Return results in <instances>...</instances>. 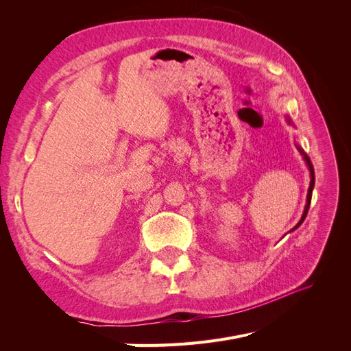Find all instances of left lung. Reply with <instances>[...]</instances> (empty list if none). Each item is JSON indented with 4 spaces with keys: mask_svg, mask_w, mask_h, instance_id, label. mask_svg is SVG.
I'll return each mask as SVG.
<instances>
[{
    "mask_svg": "<svg viewBox=\"0 0 351 351\" xmlns=\"http://www.w3.org/2000/svg\"><path fill=\"white\" fill-rule=\"evenodd\" d=\"M300 151V154L304 156V159H306V164H307V167H309V169H311V186H309V192H307V204H306V208H304V212H303V217H302V219L299 221V224H297L294 228H297L299 227L302 222L304 221V218H306V215H307V210H309V206H311V199H312V190H313V186H315V171H313V165H312V162H311V159H309V156H307L302 149H299ZM293 228V230H294Z\"/></svg>",
    "mask_w": 351,
    "mask_h": 351,
    "instance_id": "1",
    "label": "left lung"
}]
</instances>
